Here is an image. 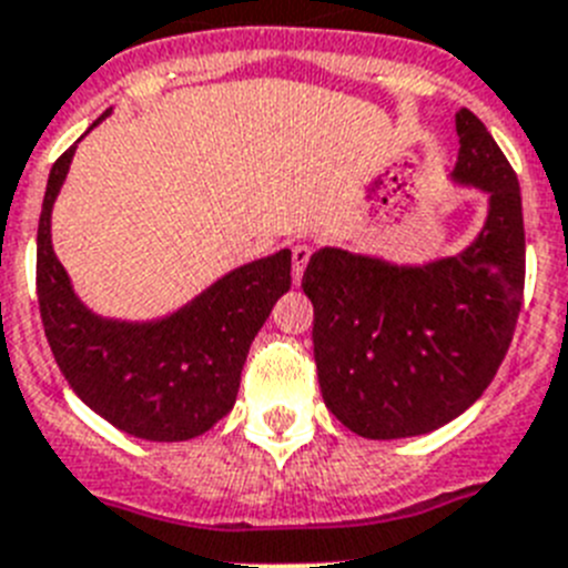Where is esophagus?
Listing matches in <instances>:
<instances>
[{"label": "esophagus", "instance_id": "34e87169", "mask_svg": "<svg viewBox=\"0 0 568 568\" xmlns=\"http://www.w3.org/2000/svg\"><path fill=\"white\" fill-rule=\"evenodd\" d=\"M310 255H313V250H310L307 244H295L293 247V281L295 284H298L301 275H304V270H307Z\"/></svg>", "mask_w": 568, "mask_h": 568}]
</instances>
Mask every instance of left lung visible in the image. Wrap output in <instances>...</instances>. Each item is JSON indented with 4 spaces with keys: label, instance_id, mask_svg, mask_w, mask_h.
<instances>
[{
    "label": "left lung",
    "instance_id": "obj_1",
    "mask_svg": "<svg viewBox=\"0 0 568 568\" xmlns=\"http://www.w3.org/2000/svg\"><path fill=\"white\" fill-rule=\"evenodd\" d=\"M455 184L486 193L469 247L424 264L321 247L301 287L329 413L361 438L426 435L466 413L498 373L524 301L518 175L478 115L455 113Z\"/></svg>",
    "mask_w": 568,
    "mask_h": 568
}]
</instances>
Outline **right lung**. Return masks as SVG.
<instances>
[{"label":"right lung","mask_w":568,"mask_h":568,"mask_svg":"<svg viewBox=\"0 0 568 568\" xmlns=\"http://www.w3.org/2000/svg\"><path fill=\"white\" fill-rule=\"evenodd\" d=\"M73 153L77 144L50 168L37 233L39 313L53 358L70 389L115 429L159 444L195 438L233 409L250 344L293 284V253L278 250L241 264L162 318L97 315L77 295L50 241V213Z\"/></svg>","instance_id":"1"}]
</instances>
